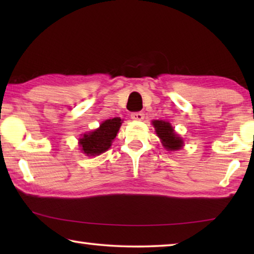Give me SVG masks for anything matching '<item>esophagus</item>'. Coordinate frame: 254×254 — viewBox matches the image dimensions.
Instances as JSON below:
<instances>
[{
	"label": "esophagus",
	"instance_id": "obj_1",
	"mask_svg": "<svg viewBox=\"0 0 254 254\" xmlns=\"http://www.w3.org/2000/svg\"><path fill=\"white\" fill-rule=\"evenodd\" d=\"M143 117H144V113L142 111L133 112V113L131 114V118L134 120V121H141V120H143Z\"/></svg>",
	"mask_w": 254,
	"mask_h": 254
}]
</instances>
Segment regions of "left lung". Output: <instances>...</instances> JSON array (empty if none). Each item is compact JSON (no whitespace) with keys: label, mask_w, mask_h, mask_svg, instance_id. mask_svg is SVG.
<instances>
[{"label":"left lung","mask_w":254,"mask_h":254,"mask_svg":"<svg viewBox=\"0 0 254 254\" xmlns=\"http://www.w3.org/2000/svg\"><path fill=\"white\" fill-rule=\"evenodd\" d=\"M152 124L154 128H156L158 136L160 137L162 141L163 147L166 149L173 151V150H179L183 147L182 139L176 134L174 127H171L168 122L156 120V121L152 122Z\"/></svg>","instance_id":"left-lung-1"}]
</instances>
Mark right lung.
<instances>
[{
    "instance_id": "right-lung-1",
    "label": "right lung",
    "mask_w": 254,
    "mask_h": 254,
    "mask_svg": "<svg viewBox=\"0 0 254 254\" xmlns=\"http://www.w3.org/2000/svg\"><path fill=\"white\" fill-rule=\"evenodd\" d=\"M122 120L114 118L103 122L97 130L85 134L79 140L81 151L87 156L101 154L111 147L112 141L117 136Z\"/></svg>"
}]
</instances>
